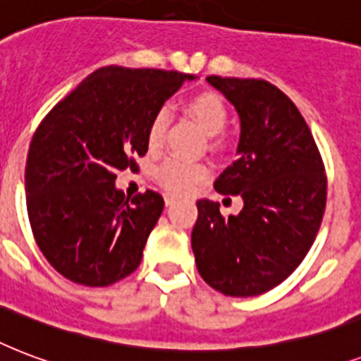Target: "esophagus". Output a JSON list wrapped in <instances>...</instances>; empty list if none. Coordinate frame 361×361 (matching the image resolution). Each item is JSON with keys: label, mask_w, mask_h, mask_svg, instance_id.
Returning <instances> with one entry per match:
<instances>
[{"label": "esophagus", "mask_w": 361, "mask_h": 361, "mask_svg": "<svg viewBox=\"0 0 361 361\" xmlns=\"http://www.w3.org/2000/svg\"><path fill=\"white\" fill-rule=\"evenodd\" d=\"M173 201H175V197H169V195H166V205H173Z\"/></svg>", "instance_id": "esophagus-1"}]
</instances>
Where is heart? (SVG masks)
<instances>
[{
	"instance_id": "1",
	"label": "heart",
	"mask_w": 361,
	"mask_h": 361,
	"mask_svg": "<svg viewBox=\"0 0 361 361\" xmlns=\"http://www.w3.org/2000/svg\"><path fill=\"white\" fill-rule=\"evenodd\" d=\"M186 113L197 122L201 130L207 135H219L228 126V107L224 99L219 94L205 92L197 94L186 102ZM167 128H169V111L166 107L158 109L147 128V145L150 150H158L166 139ZM211 177V169L201 161H183L177 158H169L161 166L156 167L154 180L171 195H188L194 192L197 184L205 183Z\"/></svg>"
}]
</instances>
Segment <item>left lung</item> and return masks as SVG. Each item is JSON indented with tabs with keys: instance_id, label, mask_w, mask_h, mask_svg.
<instances>
[{
	"instance_id": "left-lung-1",
	"label": "left lung",
	"mask_w": 361,
	"mask_h": 361,
	"mask_svg": "<svg viewBox=\"0 0 361 361\" xmlns=\"http://www.w3.org/2000/svg\"><path fill=\"white\" fill-rule=\"evenodd\" d=\"M241 118L237 160L222 171L219 194L241 195L243 211L224 216L197 201L192 250L201 279L224 295L250 298L286 281L322 224L328 178L305 118L290 97L262 79L207 77Z\"/></svg>"
}]
</instances>
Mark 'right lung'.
<instances>
[{"label": "right lung", "instance_id": "obj_1", "mask_svg": "<svg viewBox=\"0 0 361 361\" xmlns=\"http://www.w3.org/2000/svg\"><path fill=\"white\" fill-rule=\"evenodd\" d=\"M190 79L164 69L102 67L41 120L26 160L27 219L61 276L109 286L139 267L164 197L147 190L130 200L114 178L126 167L139 169L152 114Z\"/></svg>", "mask_w": 361, "mask_h": 361}]
</instances>
